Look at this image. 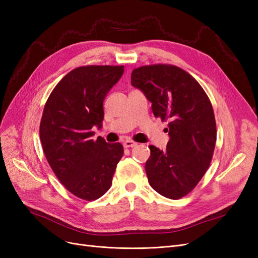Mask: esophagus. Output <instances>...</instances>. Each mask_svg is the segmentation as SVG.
Instances as JSON below:
<instances>
[{
	"instance_id": "obj_1",
	"label": "esophagus",
	"mask_w": 258,
	"mask_h": 258,
	"mask_svg": "<svg viewBox=\"0 0 258 258\" xmlns=\"http://www.w3.org/2000/svg\"><path fill=\"white\" fill-rule=\"evenodd\" d=\"M137 142H135V141H132V140H126V141L123 142V147H126V148H128V147H135V146H137Z\"/></svg>"
}]
</instances>
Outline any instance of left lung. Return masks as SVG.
Wrapping results in <instances>:
<instances>
[{
    "label": "left lung",
    "instance_id": "8db88e82",
    "mask_svg": "<svg viewBox=\"0 0 258 258\" xmlns=\"http://www.w3.org/2000/svg\"><path fill=\"white\" fill-rule=\"evenodd\" d=\"M131 85L151 101L155 117L169 121L166 151L150 145L148 183L163 197L181 199L196 187L213 157L216 122L211 101L190 74L172 64L135 69Z\"/></svg>",
    "mask_w": 258,
    "mask_h": 258
}]
</instances>
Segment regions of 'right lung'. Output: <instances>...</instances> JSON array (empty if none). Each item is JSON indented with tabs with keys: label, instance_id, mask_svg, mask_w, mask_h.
I'll list each match as a JSON object with an SVG mask.
<instances>
[{
	"label": "right lung",
	"instance_id": "1",
	"mask_svg": "<svg viewBox=\"0 0 258 258\" xmlns=\"http://www.w3.org/2000/svg\"><path fill=\"white\" fill-rule=\"evenodd\" d=\"M123 74V66H85L72 70L53 88L44 106L40 139L61 184L81 199L97 200L110 189L123 155L92 128L102 127L103 101Z\"/></svg>",
	"mask_w": 258,
	"mask_h": 258
}]
</instances>
